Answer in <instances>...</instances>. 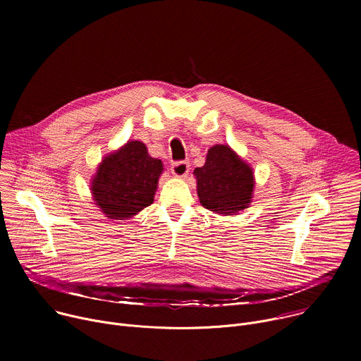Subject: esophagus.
I'll list each match as a JSON object with an SVG mask.
<instances>
[{"instance_id": "1", "label": "esophagus", "mask_w": 361, "mask_h": 361, "mask_svg": "<svg viewBox=\"0 0 361 361\" xmlns=\"http://www.w3.org/2000/svg\"><path fill=\"white\" fill-rule=\"evenodd\" d=\"M188 170H190V164L188 161H176L173 163L171 166V173L176 176V177H185L188 174Z\"/></svg>"}]
</instances>
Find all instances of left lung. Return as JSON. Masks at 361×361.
<instances>
[{
  "mask_svg": "<svg viewBox=\"0 0 361 361\" xmlns=\"http://www.w3.org/2000/svg\"><path fill=\"white\" fill-rule=\"evenodd\" d=\"M194 176L200 202L210 212L233 216L251 202L252 170L228 145L212 147L205 164L197 167Z\"/></svg>",
  "mask_w": 361,
  "mask_h": 361,
  "instance_id": "obj_1",
  "label": "left lung"
}]
</instances>
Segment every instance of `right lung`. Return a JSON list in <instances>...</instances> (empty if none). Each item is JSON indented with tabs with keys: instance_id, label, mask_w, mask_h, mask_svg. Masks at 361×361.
I'll list each match as a JSON object with an SVG mask.
<instances>
[{
	"instance_id": "right-lung-1",
	"label": "right lung",
	"mask_w": 361,
	"mask_h": 361,
	"mask_svg": "<svg viewBox=\"0 0 361 361\" xmlns=\"http://www.w3.org/2000/svg\"><path fill=\"white\" fill-rule=\"evenodd\" d=\"M161 171V160L149 157L142 142L130 141L102 160L91 183L95 204L109 219L133 217L154 201Z\"/></svg>"
}]
</instances>
